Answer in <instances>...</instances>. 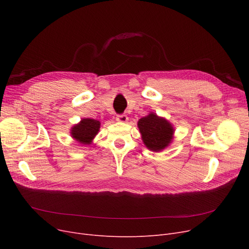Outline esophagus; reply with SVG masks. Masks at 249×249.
<instances>
[{
  "label": "esophagus",
  "mask_w": 249,
  "mask_h": 249,
  "mask_svg": "<svg viewBox=\"0 0 249 249\" xmlns=\"http://www.w3.org/2000/svg\"><path fill=\"white\" fill-rule=\"evenodd\" d=\"M116 120H117L118 122L125 123V122L128 121V117H127V115H125V114H121V115H118V116L116 117Z\"/></svg>",
  "instance_id": "obj_1"
}]
</instances>
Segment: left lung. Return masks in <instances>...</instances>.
Instances as JSON below:
<instances>
[{
  "mask_svg": "<svg viewBox=\"0 0 249 249\" xmlns=\"http://www.w3.org/2000/svg\"><path fill=\"white\" fill-rule=\"evenodd\" d=\"M137 125L143 143L151 151H161L173 141L175 132L173 125L154 113L141 118Z\"/></svg>",
  "mask_w": 249,
  "mask_h": 249,
  "instance_id": "obj_1",
  "label": "left lung"
}]
</instances>
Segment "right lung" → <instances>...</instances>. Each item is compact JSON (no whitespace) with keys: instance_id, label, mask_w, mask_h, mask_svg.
Here are the masks:
<instances>
[{"instance_id":"obj_1","label":"right lung","mask_w":249,"mask_h":249,"mask_svg":"<svg viewBox=\"0 0 249 249\" xmlns=\"http://www.w3.org/2000/svg\"><path fill=\"white\" fill-rule=\"evenodd\" d=\"M100 121L90 119V118H84L80 123L75 124L71 130V137L80 142L81 144L89 145L93 141L95 136L98 134L100 129Z\"/></svg>"}]
</instances>
